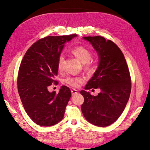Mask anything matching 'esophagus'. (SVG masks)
I'll return each instance as SVG.
<instances>
[{
  "mask_svg": "<svg viewBox=\"0 0 150 150\" xmlns=\"http://www.w3.org/2000/svg\"><path fill=\"white\" fill-rule=\"evenodd\" d=\"M71 94H72V95H77V94H78V91L75 90V89H72L71 90Z\"/></svg>",
  "mask_w": 150,
  "mask_h": 150,
  "instance_id": "1",
  "label": "esophagus"
}]
</instances>
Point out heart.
Returning <instances> with one entry per match:
<instances>
[{"instance_id":"heart-1","label":"heart","mask_w":150,"mask_h":150,"mask_svg":"<svg viewBox=\"0 0 150 150\" xmlns=\"http://www.w3.org/2000/svg\"><path fill=\"white\" fill-rule=\"evenodd\" d=\"M71 53L81 61L83 63H84V68L87 71H91L95 68L93 61L91 59L92 58V52L83 45H77L75 47L72 48ZM63 61L64 57L63 55H60L58 57L57 60V69L59 71H62L63 69ZM85 79L84 77L79 76V77H72L69 76L63 80V83L65 84L70 86L73 88H77L85 82Z\"/></svg>"}]
</instances>
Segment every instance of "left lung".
<instances>
[{
  "label": "left lung",
  "instance_id": "1",
  "mask_svg": "<svg viewBox=\"0 0 150 150\" xmlns=\"http://www.w3.org/2000/svg\"><path fill=\"white\" fill-rule=\"evenodd\" d=\"M91 43L99 55V65L85 87L100 88L97 96L81 91L84 97L83 116L93 125L105 127L120 117L131 93V77L123 53L115 43L102 36L83 37Z\"/></svg>",
  "mask_w": 150,
  "mask_h": 150
}]
</instances>
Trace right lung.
Segmentation results:
<instances>
[{
	"label": "right lung",
	"mask_w": 150,
	"mask_h": 150,
	"mask_svg": "<svg viewBox=\"0 0 150 150\" xmlns=\"http://www.w3.org/2000/svg\"><path fill=\"white\" fill-rule=\"evenodd\" d=\"M76 34L47 36L33 44L20 63L17 85L20 99L29 117L38 125L50 126L62 120L71 92L62 86L57 95L48 87L57 75V60L66 42Z\"/></svg>",
	"instance_id": "obj_1"
}]
</instances>
